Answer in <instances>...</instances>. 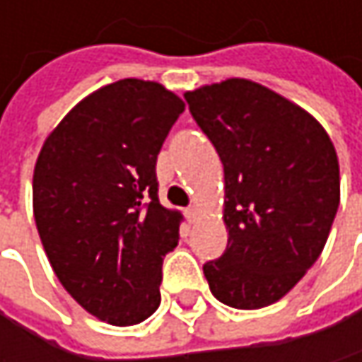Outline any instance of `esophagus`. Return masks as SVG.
<instances>
[{
	"label": "esophagus",
	"mask_w": 362,
	"mask_h": 362,
	"mask_svg": "<svg viewBox=\"0 0 362 362\" xmlns=\"http://www.w3.org/2000/svg\"><path fill=\"white\" fill-rule=\"evenodd\" d=\"M186 218H188L190 222H197V220H199V209H197L194 205L188 207V209H186Z\"/></svg>",
	"instance_id": "obj_1"
}]
</instances>
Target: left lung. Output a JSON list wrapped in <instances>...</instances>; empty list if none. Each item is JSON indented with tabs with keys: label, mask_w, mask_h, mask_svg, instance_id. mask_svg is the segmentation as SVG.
<instances>
[{
	"label": "left lung",
	"mask_w": 362,
	"mask_h": 362,
	"mask_svg": "<svg viewBox=\"0 0 362 362\" xmlns=\"http://www.w3.org/2000/svg\"><path fill=\"white\" fill-rule=\"evenodd\" d=\"M184 98L224 165L228 245L203 264L209 289L239 310L274 304L325 247L339 205L333 142L313 115L250 79Z\"/></svg>",
	"instance_id": "8db88e82"
}]
</instances>
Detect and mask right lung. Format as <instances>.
<instances>
[{
  "label": "right lung",
  "mask_w": 362,
  "mask_h": 362,
  "mask_svg": "<svg viewBox=\"0 0 362 362\" xmlns=\"http://www.w3.org/2000/svg\"><path fill=\"white\" fill-rule=\"evenodd\" d=\"M182 110L161 83L121 79L83 98L37 157L33 214L47 259L73 300L110 325H138L161 304L182 216L159 203L155 168Z\"/></svg>",
  "instance_id": "add662e5"
}]
</instances>
